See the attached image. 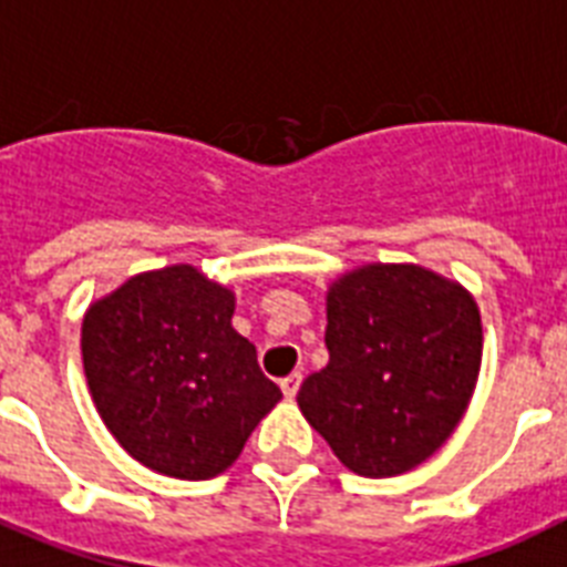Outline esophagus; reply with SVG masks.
<instances>
[{"mask_svg":"<svg viewBox=\"0 0 567 567\" xmlns=\"http://www.w3.org/2000/svg\"><path fill=\"white\" fill-rule=\"evenodd\" d=\"M299 383H302V374H299V372H293V374H288V378H282V383H279V386H282V394H285V398H288V401H293V398H297Z\"/></svg>","mask_w":567,"mask_h":567,"instance_id":"obj_1","label":"esophagus"}]
</instances>
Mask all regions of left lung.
Returning a JSON list of instances; mask_svg holds the SVG:
<instances>
[{"mask_svg": "<svg viewBox=\"0 0 567 567\" xmlns=\"http://www.w3.org/2000/svg\"><path fill=\"white\" fill-rule=\"evenodd\" d=\"M328 365L297 394L357 475L417 467L453 435L482 369V317L458 282L417 265H365L328 288Z\"/></svg>", "mask_w": 567, "mask_h": 567, "instance_id": "left-lung-1", "label": "left lung"}]
</instances>
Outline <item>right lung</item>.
Masks as SVG:
<instances>
[{
	"instance_id": "add662e5",
	"label": "right lung",
	"mask_w": 567,
	"mask_h": 567,
	"mask_svg": "<svg viewBox=\"0 0 567 567\" xmlns=\"http://www.w3.org/2000/svg\"><path fill=\"white\" fill-rule=\"evenodd\" d=\"M236 297L189 265L132 276L83 320V369L117 444L155 473L204 482L239 458L282 392L230 326Z\"/></svg>"
}]
</instances>
